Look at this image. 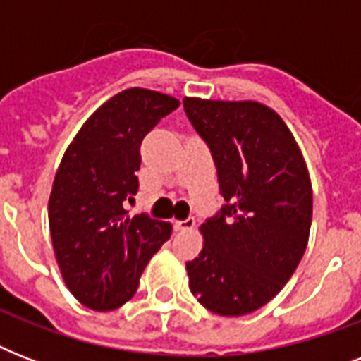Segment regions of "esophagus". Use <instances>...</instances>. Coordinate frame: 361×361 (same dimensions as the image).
Wrapping results in <instances>:
<instances>
[{"label":"esophagus","instance_id":"obj_1","mask_svg":"<svg viewBox=\"0 0 361 361\" xmlns=\"http://www.w3.org/2000/svg\"><path fill=\"white\" fill-rule=\"evenodd\" d=\"M192 226H195V217H187L183 221H176L174 223V228L180 232H187V231H192Z\"/></svg>","mask_w":361,"mask_h":361}]
</instances>
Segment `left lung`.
Here are the masks:
<instances>
[{
    "label": "left lung",
    "instance_id": "left-lung-1",
    "mask_svg": "<svg viewBox=\"0 0 361 361\" xmlns=\"http://www.w3.org/2000/svg\"><path fill=\"white\" fill-rule=\"evenodd\" d=\"M208 144L225 206L200 226L204 247L185 264L189 288L221 317L257 311L279 294L307 247L313 187L296 138L257 101L185 97Z\"/></svg>",
    "mask_w": 361,
    "mask_h": 361
}]
</instances>
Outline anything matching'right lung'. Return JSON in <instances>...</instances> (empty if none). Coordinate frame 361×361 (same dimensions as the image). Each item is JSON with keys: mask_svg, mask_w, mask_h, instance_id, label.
<instances>
[{"mask_svg": "<svg viewBox=\"0 0 361 361\" xmlns=\"http://www.w3.org/2000/svg\"><path fill=\"white\" fill-rule=\"evenodd\" d=\"M178 106V99L146 87L116 93L87 118L59 163L48 200L54 255L71 294L93 311L129 302L172 234L170 223L129 217L123 204L138 191L144 136Z\"/></svg>", "mask_w": 361, "mask_h": 361, "instance_id": "1", "label": "right lung"}]
</instances>
